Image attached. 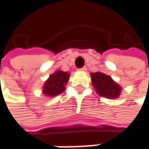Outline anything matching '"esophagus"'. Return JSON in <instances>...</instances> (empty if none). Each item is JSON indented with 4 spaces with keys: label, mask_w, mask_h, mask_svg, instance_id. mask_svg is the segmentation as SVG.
Segmentation results:
<instances>
[{
    "label": "esophagus",
    "mask_w": 149,
    "mask_h": 149,
    "mask_svg": "<svg viewBox=\"0 0 149 149\" xmlns=\"http://www.w3.org/2000/svg\"><path fill=\"white\" fill-rule=\"evenodd\" d=\"M78 70L81 71V72H86L87 68H86V66H84V67H82V68H80V69H78Z\"/></svg>",
    "instance_id": "obj_1"
}]
</instances>
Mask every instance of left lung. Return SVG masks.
Here are the masks:
<instances>
[{
  "label": "left lung",
  "instance_id": "1",
  "mask_svg": "<svg viewBox=\"0 0 149 149\" xmlns=\"http://www.w3.org/2000/svg\"><path fill=\"white\" fill-rule=\"evenodd\" d=\"M91 80L98 95L107 98H116L120 95L122 88L109 76L96 72L91 74Z\"/></svg>",
  "mask_w": 149,
  "mask_h": 149
}]
</instances>
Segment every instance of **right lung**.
<instances>
[{"label":"right lung","instance_id":"1","mask_svg":"<svg viewBox=\"0 0 149 149\" xmlns=\"http://www.w3.org/2000/svg\"><path fill=\"white\" fill-rule=\"evenodd\" d=\"M69 77L70 75L67 72L62 71H58L51 75L44 84V94L49 97H54L62 93L65 90V84L68 82Z\"/></svg>","mask_w":149,"mask_h":149}]
</instances>
